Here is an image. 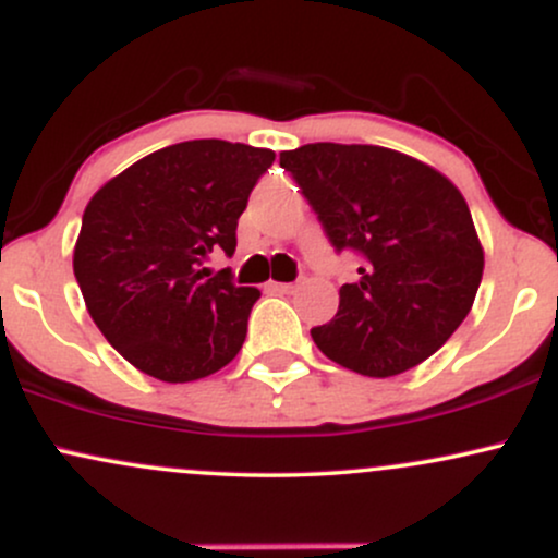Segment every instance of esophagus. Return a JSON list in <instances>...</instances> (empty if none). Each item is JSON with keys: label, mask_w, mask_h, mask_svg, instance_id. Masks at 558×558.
Masks as SVG:
<instances>
[{"label": "esophagus", "mask_w": 558, "mask_h": 558, "mask_svg": "<svg viewBox=\"0 0 558 558\" xmlns=\"http://www.w3.org/2000/svg\"><path fill=\"white\" fill-rule=\"evenodd\" d=\"M267 288H270V291H275V293H291L293 288V283H278V280H270V283H267Z\"/></svg>", "instance_id": "34e87169"}]
</instances>
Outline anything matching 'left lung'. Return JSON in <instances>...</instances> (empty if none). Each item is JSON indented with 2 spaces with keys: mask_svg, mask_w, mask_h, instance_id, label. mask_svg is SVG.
I'll return each mask as SVG.
<instances>
[{
  "mask_svg": "<svg viewBox=\"0 0 558 558\" xmlns=\"http://www.w3.org/2000/svg\"><path fill=\"white\" fill-rule=\"evenodd\" d=\"M338 252L362 254L360 280L312 328L328 360L367 377L417 367L470 315L483 246L462 191L420 159L369 144L280 151Z\"/></svg>",
  "mask_w": 558,
  "mask_h": 558,
  "instance_id": "left-lung-1",
  "label": "left lung"
}]
</instances>
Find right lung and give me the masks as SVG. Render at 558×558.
<instances>
[{
	"mask_svg": "<svg viewBox=\"0 0 558 558\" xmlns=\"http://www.w3.org/2000/svg\"><path fill=\"white\" fill-rule=\"evenodd\" d=\"M272 149L196 138L107 181L83 213L73 272L96 328L141 373L191 383L233 362L257 288L209 278L213 248L235 252L248 194Z\"/></svg>",
	"mask_w": 558,
	"mask_h": 558,
	"instance_id": "add662e5",
	"label": "right lung"
}]
</instances>
